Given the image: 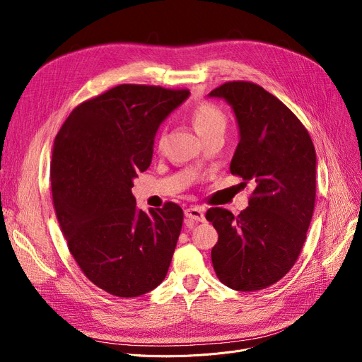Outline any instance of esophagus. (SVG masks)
Wrapping results in <instances>:
<instances>
[{"instance_id":"obj_1","label":"esophagus","mask_w":362,"mask_h":362,"mask_svg":"<svg viewBox=\"0 0 362 362\" xmlns=\"http://www.w3.org/2000/svg\"><path fill=\"white\" fill-rule=\"evenodd\" d=\"M186 217L191 218V220H195V221H204L205 220V216H204V210L201 206H191L187 208V210L185 211Z\"/></svg>"}]
</instances>
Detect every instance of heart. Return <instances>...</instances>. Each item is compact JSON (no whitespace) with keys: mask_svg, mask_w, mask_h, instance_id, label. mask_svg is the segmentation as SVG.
Masks as SVG:
<instances>
[{"mask_svg":"<svg viewBox=\"0 0 362 362\" xmlns=\"http://www.w3.org/2000/svg\"><path fill=\"white\" fill-rule=\"evenodd\" d=\"M189 119H191L198 135L204 139L211 138L216 135L223 136V133L227 127V116L226 112L216 104L210 101H202L195 104L189 110ZM164 133H160L157 138V148L163 146Z\"/></svg>","mask_w":362,"mask_h":362,"instance_id":"heart-1","label":"heart"}]
</instances>
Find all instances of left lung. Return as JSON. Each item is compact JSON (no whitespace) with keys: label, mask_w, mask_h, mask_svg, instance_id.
<instances>
[{"label":"left lung","mask_w":362,"mask_h":362,"mask_svg":"<svg viewBox=\"0 0 362 362\" xmlns=\"http://www.w3.org/2000/svg\"><path fill=\"white\" fill-rule=\"evenodd\" d=\"M210 97L235 111L240 141L230 173L254 186L240 214L220 206L206 211L218 233L213 267L227 288L261 291L289 273L307 239L315 205L314 144L295 114L257 83L226 82Z\"/></svg>","instance_id":"8db88e82"}]
</instances>
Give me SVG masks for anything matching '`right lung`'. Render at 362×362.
Masks as SVG:
<instances>
[{
  "mask_svg": "<svg viewBox=\"0 0 362 362\" xmlns=\"http://www.w3.org/2000/svg\"><path fill=\"white\" fill-rule=\"evenodd\" d=\"M187 97V89L117 85L76 107L55 136L57 220L82 273L110 295H144L170 267L183 210L175 202L138 210L132 187L151 164L160 123Z\"/></svg>",
  "mask_w": 362,
  "mask_h": 362,
  "instance_id": "add662e5",
  "label": "right lung"
}]
</instances>
